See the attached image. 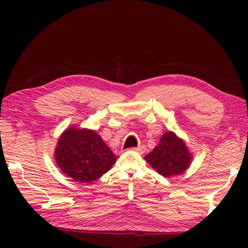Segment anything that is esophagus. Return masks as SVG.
Masks as SVG:
<instances>
[{
	"instance_id": "esophagus-1",
	"label": "esophagus",
	"mask_w": 248,
	"mask_h": 248,
	"mask_svg": "<svg viewBox=\"0 0 248 248\" xmlns=\"http://www.w3.org/2000/svg\"><path fill=\"white\" fill-rule=\"evenodd\" d=\"M134 151L139 152V154H144V152L146 151V147L145 146H139V147H135V148H133Z\"/></svg>"
}]
</instances>
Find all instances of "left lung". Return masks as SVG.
I'll list each match as a JSON object with an SVG mask.
<instances>
[{
    "mask_svg": "<svg viewBox=\"0 0 248 248\" xmlns=\"http://www.w3.org/2000/svg\"><path fill=\"white\" fill-rule=\"evenodd\" d=\"M152 168L163 177L179 176L191 165L192 155L184 140L168 131L162 135L160 143L145 156Z\"/></svg>",
    "mask_w": 248,
    "mask_h": 248,
    "instance_id": "8db88e82",
    "label": "left lung"
}]
</instances>
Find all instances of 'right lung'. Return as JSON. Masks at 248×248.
<instances>
[{"mask_svg": "<svg viewBox=\"0 0 248 248\" xmlns=\"http://www.w3.org/2000/svg\"><path fill=\"white\" fill-rule=\"evenodd\" d=\"M54 155L61 170L73 181L82 183L97 180L118 159L97 132L76 127L62 133Z\"/></svg>", "mask_w": 248, "mask_h": 248, "instance_id": "obj_1", "label": "right lung"}]
</instances>
